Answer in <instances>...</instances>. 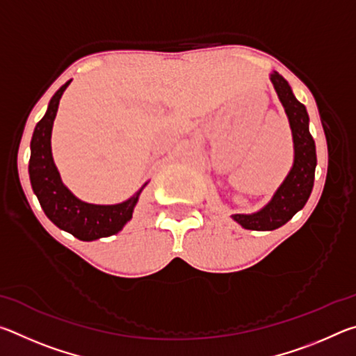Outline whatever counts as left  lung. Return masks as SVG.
Wrapping results in <instances>:
<instances>
[{"mask_svg":"<svg viewBox=\"0 0 356 356\" xmlns=\"http://www.w3.org/2000/svg\"><path fill=\"white\" fill-rule=\"evenodd\" d=\"M272 83L291 122L295 159L284 182L276 190L267 206L251 215H232L238 225L251 231H273L292 218L308 202L316 174V144L309 134V116L303 104L295 99L289 83L278 72L272 74Z\"/></svg>","mask_w":356,"mask_h":356,"instance_id":"8db88e82","label":"left lung"}]
</instances>
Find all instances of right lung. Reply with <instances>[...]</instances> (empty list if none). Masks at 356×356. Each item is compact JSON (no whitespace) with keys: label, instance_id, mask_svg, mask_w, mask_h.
Masks as SVG:
<instances>
[{"label":"right lung","instance_id":"obj_1","mask_svg":"<svg viewBox=\"0 0 356 356\" xmlns=\"http://www.w3.org/2000/svg\"><path fill=\"white\" fill-rule=\"evenodd\" d=\"M69 83L58 89L50 100L45 116L35 125L31 140L29 179L40 207L44 209L48 218L78 240L91 242V240L114 236L125 226V222L130 221L141 190L125 202L114 206H95L80 201L65 188L53 163L50 138L59 99Z\"/></svg>","mask_w":356,"mask_h":356}]
</instances>
